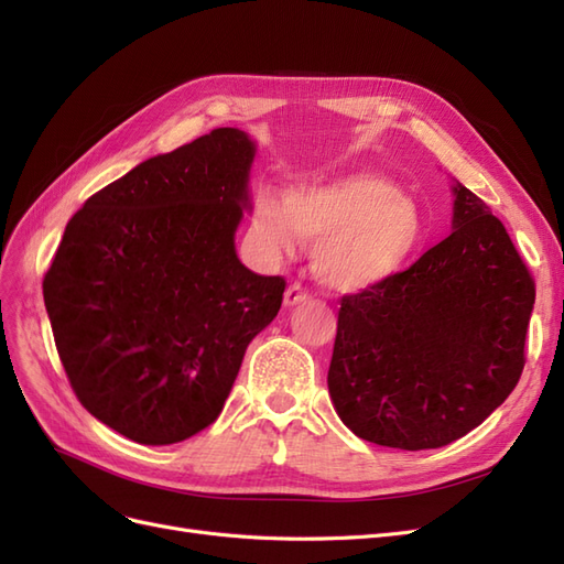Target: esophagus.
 <instances>
[{
	"mask_svg": "<svg viewBox=\"0 0 564 564\" xmlns=\"http://www.w3.org/2000/svg\"><path fill=\"white\" fill-rule=\"evenodd\" d=\"M311 294L305 292V289L301 284H289L286 292H284V305L286 308H292V305H299L303 301H308Z\"/></svg>",
	"mask_w": 564,
	"mask_h": 564,
	"instance_id": "obj_1",
	"label": "esophagus"
}]
</instances>
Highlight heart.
<instances>
[{
    "mask_svg": "<svg viewBox=\"0 0 564 564\" xmlns=\"http://www.w3.org/2000/svg\"><path fill=\"white\" fill-rule=\"evenodd\" d=\"M256 232L270 251L315 242L313 270L336 292H362L398 278L425 245V220L400 187L379 174H348L256 202Z\"/></svg>",
    "mask_w": 564,
    "mask_h": 564,
    "instance_id": "1",
    "label": "heart"
}]
</instances>
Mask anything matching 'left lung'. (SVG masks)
Wrapping results in <instances>:
<instances>
[{
	"mask_svg": "<svg viewBox=\"0 0 564 564\" xmlns=\"http://www.w3.org/2000/svg\"><path fill=\"white\" fill-rule=\"evenodd\" d=\"M452 235L398 278L340 299L329 395L367 442L437 449L520 381L534 280L501 220L454 187Z\"/></svg>",
	"mask_w": 564,
	"mask_h": 564,
	"instance_id": "left-lung-1",
	"label": "left lung"
}]
</instances>
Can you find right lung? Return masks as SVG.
<instances>
[{
    "mask_svg": "<svg viewBox=\"0 0 564 564\" xmlns=\"http://www.w3.org/2000/svg\"><path fill=\"white\" fill-rule=\"evenodd\" d=\"M256 145L214 129L91 195L65 226L44 305L77 400L141 445L212 425L284 278L235 251Z\"/></svg>",
    "mask_w": 564,
    "mask_h": 564,
    "instance_id": "right-lung-1",
    "label": "right lung"
}]
</instances>
